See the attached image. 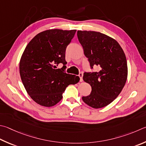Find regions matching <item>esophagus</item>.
I'll use <instances>...</instances> for the list:
<instances>
[{
	"label": "esophagus",
	"instance_id": "obj_1",
	"mask_svg": "<svg viewBox=\"0 0 146 146\" xmlns=\"http://www.w3.org/2000/svg\"><path fill=\"white\" fill-rule=\"evenodd\" d=\"M79 77H80V82H83V73H80L78 74Z\"/></svg>",
	"mask_w": 146,
	"mask_h": 146
}]
</instances>
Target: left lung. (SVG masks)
<instances>
[{"instance_id": "obj_1", "label": "left lung", "mask_w": 146, "mask_h": 146, "mask_svg": "<svg viewBox=\"0 0 146 146\" xmlns=\"http://www.w3.org/2000/svg\"><path fill=\"white\" fill-rule=\"evenodd\" d=\"M77 36L91 69L98 67L96 71L84 73V80L92 91L82 100L94 108L104 107L118 96L126 84L125 54L117 41L99 32L78 31Z\"/></svg>"}]
</instances>
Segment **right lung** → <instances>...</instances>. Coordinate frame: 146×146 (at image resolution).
<instances>
[{"label":"right lung","instance_id":"add662e5","mask_svg":"<svg viewBox=\"0 0 146 146\" xmlns=\"http://www.w3.org/2000/svg\"><path fill=\"white\" fill-rule=\"evenodd\" d=\"M76 30L51 29L39 33L26 46L20 61V74L29 96L38 104L52 107L62 98L69 85L75 84L79 76L56 69L60 63L66 68V47Z\"/></svg>","mask_w":146,"mask_h":146}]
</instances>
